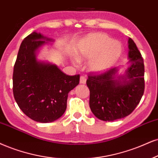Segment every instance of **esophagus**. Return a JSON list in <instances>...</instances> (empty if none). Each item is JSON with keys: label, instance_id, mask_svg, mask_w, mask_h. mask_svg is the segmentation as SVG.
Returning a JSON list of instances; mask_svg holds the SVG:
<instances>
[{"label": "esophagus", "instance_id": "obj_1", "mask_svg": "<svg viewBox=\"0 0 158 158\" xmlns=\"http://www.w3.org/2000/svg\"><path fill=\"white\" fill-rule=\"evenodd\" d=\"M86 83V77L84 76H81L80 77V83H82V84H85Z\"/></svg>", "mask_w": 158, "mask_h": 158}]
</instances>
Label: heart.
I'll list each match as a JSON object with an SVG mask.
<instances>
[{"label": "heart", "mask_w": 158, "mask_h": 158, "mask_svg": "<svg viewBox=\"0 0 158 158\" xmlns=\"http://www.w3.org/2000/svg\"><path fill=\"white\" fill-rule=\"evenodd\" d=\"M122 45L112 40L106 34L97 33L89 36L80 44L77 57L73 63L78 65L79 60H89L88 68L94 73H102L110 69L118 61L122 54Z\"/></svg>", "instance_id": "obj_1"}]
</instances>
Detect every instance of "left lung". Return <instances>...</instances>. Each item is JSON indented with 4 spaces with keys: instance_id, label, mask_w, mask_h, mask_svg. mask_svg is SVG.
I'll return each mask as SVG.
<instances>
[{
    "instance_id": "left-lung-1",
    "label": "left lung",
    "mask_w": 158,
    "mask_h": 158,
    "mask_svg": "<svg viewBox=\"0 0 158 158\" xmlns=\"http://www.w3.org/2000/svg\"><path fill=\"white\" fill-rule=\"evenodd\" d=\"M129 66L122 74L119 67L101 75H89V106L99 119L111 122L126 117L138 106L144 91V64L131 38L128 40Z\"/></svg>"
}]
</instances>
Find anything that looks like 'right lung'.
Here are the masks:
<instances>
[{
    "label": "right lung",
    "mask_w": 158,
    "mask_h": 158,
    "mask_svg": "<svg viewBox=\"0 0 158 158\" xmlns=\"http://www.w3.org/2000/svg\"><path fill=\"white\" fill-rule=\"evenodd\" d=\"M54 41L33 32L21 43L14 67L15 100L27 116L41 123L61 117L67 109L68 94L80 81L79 75H67L56 64L37 59L42 47Z\"/></svg>",
    "instance_id": "obj_1"
}]
</instances>
